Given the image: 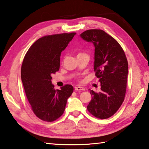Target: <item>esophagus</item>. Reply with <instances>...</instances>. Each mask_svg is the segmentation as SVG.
<instances>
[{"label":"esophagus","mask_w":149,"mask_h":149,"mask_svg":"<svg viewBox=\"0 0 149 149\" xmlns=\"http://www.w3.org/2000/svg\"><path fill=\"white\" fill-rule=\"evenodd\" d=\"M85 89L83 86H77L75 87V91H85Z\"/></svg>","instance_id":"esophagus-1"}]
</instances>
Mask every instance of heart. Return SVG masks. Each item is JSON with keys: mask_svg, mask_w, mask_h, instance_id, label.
<instances>
[{"mask_svg": "<svg viewBox=\"0 0 149 149\" xmlns=\"http://www.w3.org/2000/svg\"><path fill=\"white\" fill-rule=\"evenodd\" d=\"M79 54H81V53H79Z\"/></svg>", "mask_w": 149, "mask_h": 149, "instance_id": "heart-1", "label": "heart"}]
</instances>
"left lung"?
Instances as JSON below:
<instances>
[{
	"label": "left lung",
	"mask_w": 149,
	"mask_h": 149,
	"mask_svg": "<svg viewBox=\"0 0 149 149\" xmlns=\"http://www.w3.org/2000/svg\"><path fill=\"white\" fill-rule=\"evenodd\" d=\"M80 36L95 47L94 70L101 86L100 93L90 91L92 99L87 110L95 117L105 119L114 115L124 102L128 61L117 40L102 30H87Z\"/></svg>",
	"instance_id": "1"
}]
</instances>
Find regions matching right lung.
Here are the masks:
<instances>
[{"label": "right lung", "mask_w": 149, "mask_h": 149, "mask_svg": "<svg viewBox=\"0 0 149 149\" xmlns=\"http://www.w3.org/2000/svg\"><path fill=\"white\" fill-rule=\"evenodd\" d=\"M75 32L48 35L36 40L29 49L21 66V76L26 98L37 117L53 122L63 114L74 88L66 85L54 88L51 75L60 68L63 51Z\"/></svg>", "instance_id": "1"}]
</instances>
